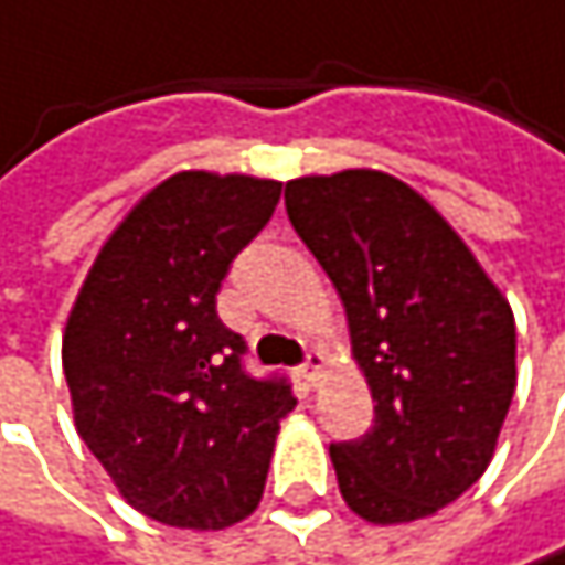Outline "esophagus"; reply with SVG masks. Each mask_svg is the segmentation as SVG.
I'll return each instance as SVG.
<instances>
[{
    "label": "esophagus",
    "instance_id": "obj_1",
    "mask_svg": "<svg viewBox=\"0 0 565 565\" xmlns=\"http://www.w3.org/2000/svg\"><path fill=\"white\" fill-rule=\"evenodd\" d=\"M324 367H328V358H324L321 351H315V354H308V361H305V367H301V377H305L311 387H318V381H321Z\"/></svg>",
    "mask_w": 565,
    "mask_h": 565
}]
</instances>
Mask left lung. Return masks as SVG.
<instances>
[{
	"label": "left lung",
	"instance_id": "8db88e82",
	"mask_svg": "<svg viewBox=\"0 0 565 565\" xmlns=\"http://www.w3.org/2000/svg\"><path fill=\"white\" fill-rule=\"evenodd\" d=\"M288 217L344 301L374 427L331 444L344 503L374 526L414 523L493 460L516 391V324L444 214L394 174L295 178Z\"/></svg>",
	"mask_w": 565,
	"mask_h": 565
}]
</instances>
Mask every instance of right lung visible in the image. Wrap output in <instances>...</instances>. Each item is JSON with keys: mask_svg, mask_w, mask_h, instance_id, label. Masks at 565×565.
Masks as SVG:
<instances>
[{"mask_svg": "<svg viewBox=\"0 0 565 565\" xmlns=\"http://www.w3.org/2000/svg\"><path fill=\"white\" fill-rule=\"evenodd\" d=\"M277 198L280 181L254 174L164 178L102 244L68 311L75 430L118 493L164 526L224 530L250 516L298 404L285 377L244 371V341L214 301Z\"/></svg>", "mask_w": 565, "mask_h": 565, "instance_id": "right-lung-1", "label": "right lung"}]
</instances>
